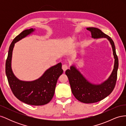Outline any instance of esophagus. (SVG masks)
Listing matches in <instances>:
<instances>
[{
    "label": "esophagus",
    "instance_id": "esophagus-1",
    "mask_svg": "<svg viewBox=\"0 0 126 126\" xmlns=\"http://www.w3.org/2000/svg\"><path fill=\"white\" fill-rule=\"evenodd\" d=\"M68 68V65L66 64H64L62 66V69H63V70L64 71H65Z\"/></svg>",
    "mask_w": 126,
    "mask_h": 126
}]
</instances>
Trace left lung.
Listing matches in <instances>:
<instances>
[{"label": "left lung", "mask_w": 126, "mask_h": 126, "mask_svg": "<svg viewBox=\"0 0 126 126\" xmlns=\"http://www.w3.org/2000/svg\"><path fill=\"white\" fill-rule=\"evenodd\" d=\"M91 32V37L94 39L107 38L110 45L114 57L113 69L108 78L100 84H94L89 82L83 76L75 65L70 66L65 73L69 79L72 94L77 99L86 104L97 102L107 97L113 91L117 80L118 68V58L116 55L114 42L108 35H106L99 29L94 27L87 28Z\"/></svg>", "instance_id": "1"}]
</instances>
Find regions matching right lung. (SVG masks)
<instances>
[{"label": "right lung", "mask_w": 126, "mask_h": 126, "mask_svg": "<svg viewBox=\"0 0 126 126\" xmlns=\"http://www.w3.org/2000/svg\"><path fill=\"white\" fill-rule=\"evenodd\" d=\"M35 29L24 30L11 43L6 62V74L13 93L18 99L27 104L41 106L48 104L54 96L57 80L63 73L59 63L45 71L40 77L33 81H23L17 78L11 68V59L15 44L35 32Z\"/></svg>", "instance_id": "right-lung-1"}]
</instances>
